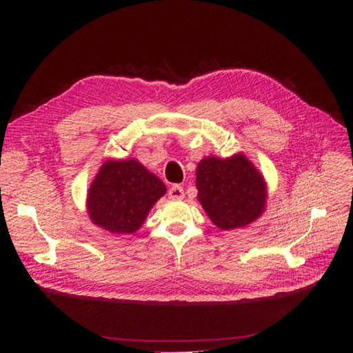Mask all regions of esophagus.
<instances>
[{"instance_id":"1","label":"esophagus","mask_w":353,"mask_h":353,"mask_svg":"<svg viewBox=\"0 0 353 353\" xmlns=\"http://www.w3.org/2000/svg\"><path fill=\"white\" fill-rule=\"evenodd\" d=\"M168 194H169V197H170V199H174V200L183 199V197H184V188L181 187V185H172V187L169 188Z\"/></svg>"}]
</instances>
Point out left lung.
<instances>
[{
	"mask_svg": "<svg viewBox=\"0 0 353 353\" xmlns=\"http://www.w3.org/2000/svg\"><path fill=\"white\" fill-rule=\"evenodd\" d=\"M196 176L201 206L221 230L248 225L265 209V181L243 154L203 159Z\"/></svg>",
	"mask_w": 353,
	"mask_h": 353,
	"instance_id": "obj_1",
	"label": "left lung"
}]
</instances>
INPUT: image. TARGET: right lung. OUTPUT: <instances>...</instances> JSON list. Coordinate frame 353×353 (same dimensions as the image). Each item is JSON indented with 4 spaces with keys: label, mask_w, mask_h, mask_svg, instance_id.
Here are the masks:
<instances>
[{
    "label": "right lung",
    "mask_w": 353,
    "mask_h": 353,
    "mask_svg": "<svg viewBox=\"0 0 353 353\" xmlns=\"http://www.w3.org/2000/svg\"><path fill=\"white\" fill-rule=\"evenodd\" d=\"M88 191L87 206L95 225L114 234H132L166 193V187L140 162L130 159L105 162Z\"/></svg>",
    "instance_id": "obj_1"
}]
</instances>
